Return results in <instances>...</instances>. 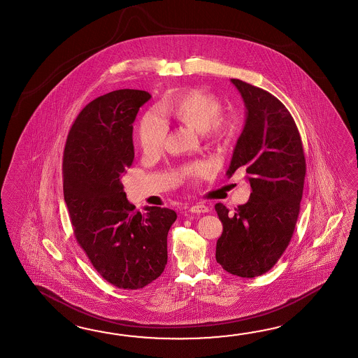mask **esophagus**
<instances>
[{
  "label": "esophagus",
  "mask_w": 358,
  "mask_h": 358,
  "mask_svg": "<svg viewBox=\"0 0 358 358\" xmlns=\"http://www.w3.org/2000/svg\"><path fill=\"white\" fill-rule=\"evenodd\" d=\"M191 213H196V215H201V213H208L209 212V208L203 203H198L195 206H192L190 208Z\"/></svg>",
  "instance_id": "1"
}]
</instances>
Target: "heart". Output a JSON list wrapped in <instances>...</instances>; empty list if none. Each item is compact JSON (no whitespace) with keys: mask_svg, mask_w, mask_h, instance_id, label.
I'll return each mask as SVG.
<instances>
[{"mask_svg":"<svg viewBox=\"0 0 358 358\" xmlns=\"http://www.w3.org/2000/svg\"><path fill=\"white\" fill-rule=\"evenodd\" d=\"M222 108V101L213 94L200 88H189L177 92L163 103L160 113L164 118L194 128L208 141L217 143L234 135L240 124L236 113H224ZM137 135L143 154L155 155L166 146L168 126L157 114L149 113L140 122ZM183 171L190 177H204L210 167L204 162H195L187 164Z\"/></svg>","mask_w":358,"mask_h":358,"instance_id":"b5f03b06","label":"heart"}]
</instances>
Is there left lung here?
Here are the masks:
<instances>
[{
	"mask_svg": "<svg viewBox=\"0 0 358 358\" xmlns=\"http://www.w3.org/2000/svg\"><path fill=\"white\" fill-rule=\"evenodd\" d=\"M247 106V120L227 176L245 168L252 192L235 213L222 203L215 212L222 222L215 259L240 278L270 271L285 252L299 215L306 177L302 140L292 114L278 97L232 78Z\"/></svg>",
	"mask_w": 358,
	"mask_h": 358,
	"instance_id": "1",
	"label": "left lung"
}]
</instances>
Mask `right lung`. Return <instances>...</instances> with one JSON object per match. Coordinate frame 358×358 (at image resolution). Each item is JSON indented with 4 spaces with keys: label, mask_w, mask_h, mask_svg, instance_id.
<instances>
[{
    "label": "right lung",
    "mask_w": 358,
    "mask_h": 358,
    "mask_svg": "<svg viewBox=\"0 0 358 358\" xmlns=\"http://www.w3.org/2000/svg\"><path fill=\"white\" fill-rule=\"evenodd\" d=\"M150 97L141 90L97 97L74 120L64 149V200L74 236L95 270L126 290L162 275L168 231L177 218L168 208L135 210L120 182L135 158L132 123Z\"/></svg>",
    "instance_id": "add662e5"
}]
</instances>
